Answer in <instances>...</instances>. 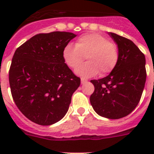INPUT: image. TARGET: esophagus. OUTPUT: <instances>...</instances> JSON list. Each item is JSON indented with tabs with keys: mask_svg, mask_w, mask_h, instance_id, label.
<instances>
[{
	"mask_svg": "<svg viewBox=\"0 0 154 154\" xmlns=\"http://www.w3.org/2000/svg\"><path fill=\"white\" fill-rule=\"evenodd\" d=\"M81 82H82V84L83 85V84H85V83H87V82H88V81H87L86 79H85V78H82V79H81Z\"/></svg>",
	"mask_w": 154,
	"mask_h": 154,
	"instance_id": "esophagus-1",
	"label": "esophagus"
}]
</instances>
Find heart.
Returning a JSON list of instances; mask_svg holds the SVG:
<instances>
[{
	"mask_svg": "<svg viewBox=\"0 0 154 154\" xmlns=\"http://www.w3.org/2000/svg\"><path fill=\"white\" fill-rule=\"evenodd\" d=\"M66 65L76 69L87 57L88 61L77 70V74L89 77L97 74L109 73L114 69L119 60L117 45L110 42L99 33L82 35L77 40L75 45L67 44L62 52Z\"/></svg>",
	"mask_w": 154,
	"mask_h": 154,
	"instance_id": "obj_1",
	"label": "heart"
}]
</instances>
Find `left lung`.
Segmentation results:
<instances>
[{"label": "left lung", "mask_w": 154, "mask_h": 154, "mask_svg": "<svg viewBox=\"0 0 154 154\" xmlns=\"http://www.w3.org/2000/svg\"><path fill=\"white\" fill-rule=\"evenodd\" d=\"M109 35L117 44L119 60L108 76L90 81L94 85L90 103L101 117L119 119L129 115L141 100L146 80V58L132 41L113 32Z\"/></svg>", "instance_id": "1"}]
</instances>
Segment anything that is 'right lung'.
Segmentation results:
<instances>
[{"instance_id": "add662e5", "label": "right lung", "mask_w": 154, "mask_h": 154, "mask_svg": "<svg viewBox=\"0 0 154 154\" xmlns=\"http://www.w3.org/2000/svg\"><path fill=\"white\" fill-rule=\"evenodd\" d=\"M76 37L69 32L39 33L18 47L8 80L20 111L36 124L50 125L66 114L81 84L63 59L64 47Z\"/></svg>"}]
</instances>
